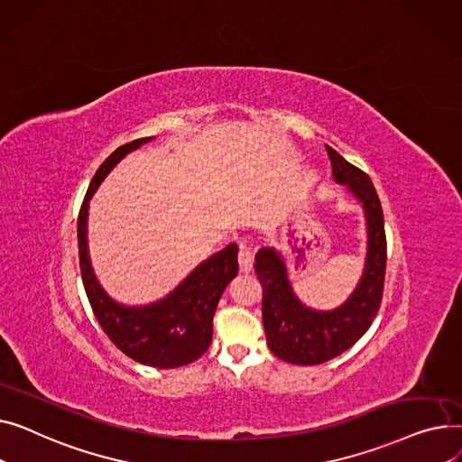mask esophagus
Wrapping results in <instances>:
<instances>
[{
	"instance_id": "34e87169",
	"label": "esophagus",
	"mask_w": 462,
	"mask_h": 462,
	"mask_svg": "<svg viewBox=\"0 0 462 462\" xmlns=\"http://www.w3.org/2000/svg\"><path fill=\"white\" fill-rule=\"evenodd\" d=\"M238 266H240V273H250L254 266V255L246 246H240L238 250Z\"/></svg>"
}]
</instances>
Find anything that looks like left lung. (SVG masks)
<instances>
[{
  "mask_svg": "<svg viewBox=\"0 0 462 462\" xmlns=\"http://www.w3.org/2000/svg\"><path fill=\"white\" fill-rule=\"evenodd\" d=\"M334 179L346 184L365 208L367 261L360 285L334 311H313L296 300L285 263L273 248L255 255V274L263 287V324L266 343L289 364L317 365L336 358L355 345L378 313L386 278V231L381 199L365 171L352 166L327 145Z\"/></svg>",
  "mask_w": 462,
  "mask_h": 462,
  "instance_id": "obj_1",
  "label": "left lung"
}]
</instances>
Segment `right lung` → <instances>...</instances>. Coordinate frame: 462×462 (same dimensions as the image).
<instances>
[{
    "instance_id": "add662e5",
    "label": "right lung",
    "mask_w": 462,
    "mask_h": 462,
    "mask_svg": "<svg viewBox=\"0 0 462 462\" xmlns=\"http://www.w3.org/2000/svg\"><path fill=\"white\" fill-rule=\"evenodd\" d=\"M151 142L140 138L117 147L97 170L78 214V254L81 282L104 334L135 362L160 369L198 360L212 341V319L224 289L236 276V244L201 263L168 298L147 308H125L104 294L88 255V208L95 189L130 151Z\"/></svg>"
}]
</instances>
